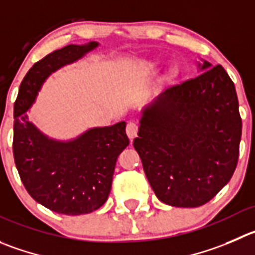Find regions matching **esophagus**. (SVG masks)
I'll return each mask as SVG.
<instances>
[{
  "instance_id": "1",
  "label": "esophagus",
  "mask_w": 255,
  "mask_h": 255,
  "mask_svg": "<svg viewBox=\"0 0 255 255\" xmlns=\"http://www.w3.org/2000/svg\"><path fill=\"white\" fill-rule=\"evenodd\" d=\"M137 130H139V128H137V125L135 123H131V121H130V123H128V125H126V134H128L130 140L136 137Z\"/></svg>"
}]
</instances>
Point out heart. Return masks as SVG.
Here are the masks:
<instances>
[{
	"instance_id": "obj_1",
	"label": "heart",
	"mask_w": 255,
	"mask_h": 255,
	"mask_svg": "<svg viewBox=\"0 0 255 255\" xmlns=\"http://www.w3.org/2000/svg\"><path fill=\"white\" fill-rule=\"evenodd\" d=\"M157 65H159V62L157 61H150V62H147V64L144 65V70L145 71H151V70H154Z\"/></svg>"
}]
</instances>
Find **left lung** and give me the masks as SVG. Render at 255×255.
<instances>
[{"mask_svg":"<svg viewBox=\"0 0 255 255\" xmlns=\"http://www.w3.org/2000/svg\"><path fill=\"white\" fill-rule=\"evenodd\" d=\"M200 75L145 106L134 147L159 200L196 208L232 179L242 119L235 86L223 66L198 62Z\"/></svg>","mask_w":255,"mask_h":255,"instance_id":"obj_1","label":"left lung"}]
</instances>
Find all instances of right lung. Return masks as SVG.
<instances>
[{"label":"right lung","instance_id":"add662e5","mask_svg":"<svg viewBox=\"0 0 255 255\" xmlns=\"http://www.w3.org/2000/svg\"><path fill=\"white\" fill-rule=\"evenodd\" d=\"M98 46L90 41L48 53L28 70L14 103L13 157L21 180L36 202L60 214H87L108 200L116 160L129 145L126 123L91 128L71 140H56L37 129L27 111L51 74Z\"/></svg>","mask_w":255,"mask_h":255}]
</instances>
